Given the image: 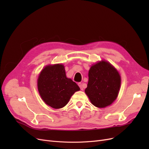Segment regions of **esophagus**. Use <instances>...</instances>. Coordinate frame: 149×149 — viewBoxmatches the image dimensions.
Instances as JSON below:
<instances>
[{
  "label": "esophagus",
  "mask_w": 149,
  "mask_h": 149,
  "mask_svg": "<svg viewBox=\"0 0 149 149\" xmlns=\"http://www.w3.org/2000/svg\"><path fill=\"white\" fill-rule=\"evenodd\" d=\"M78 86H79V88H80L81 90H83L84 88H83V84H82V83H78Z\"/></svg>",
  "instance_id": "obj_1"
}]
</instances>
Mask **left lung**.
<instances>
[{"label": "left lung", "mask_w": 149, "mask_h": 149, "mask_svg": "<svg viewBox=\"0 0 149 149\" xmlns=\"http://www.w3.org/2000/svg\"><path fill=\"white\" fill-rule=\"evenodd\" d=\"M89 81L85 93L94 106L105 107L118 97L120 76L109 63L102 61L93 65L88 73Z\"/></svg>", "instance_id": "obj_1"}]
</instances>
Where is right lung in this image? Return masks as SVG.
Wrapping results in <instances>:
<instances>
[{
  "label": "right lung",
  "mask_w": 149,
  "mask_h": 149,
  "mask_svg": "<svg viewBox=\"0 0 149 149\" xmlns=\"http://www.w3.org/2000/svg\"><path fill=\"white\" fill-rule=\"evenodd\" d=\"M38 89L43 101L54 109L65 106L71 96L80 89L75 82L66 78L63 65H48L41 71Z\"/></svg>",
  "instance_id": "1"
}]
</instances>
